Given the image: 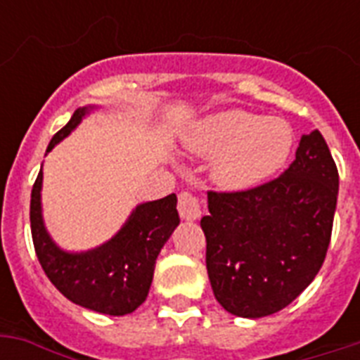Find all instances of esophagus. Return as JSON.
Returning a JSON list of instances; mask_svg holds the SVG:
<instances>
[{"instance_id": "esophagus-1", "label": "esophagus", "mask_w": 360, "mask_h": 360, "mask_svg": "<svg viewBox=\"0 0 360 360\" xmlns=\"http://www.w3.org/2000/svg\"><path fill=\"white\" fill-rule=\"evenodd\" d=\"M177 211L183 220H198L203 213L202 200L188 191L181 192L179 200H177Z\"/></svg>"}]
</instances>
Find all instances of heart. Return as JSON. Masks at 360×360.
<instances>
[{"label": "heart", "instance_id": "b5f03b06", "mask_svg": "<svg viewBox=\"0 0 360 360\" xmlns=\"http://www.w3.org/2000/svg\"><path fill=\"white\" fill-rule=\"evenodd\" d=\"M192 155L213 158V181L226 191H246L278 172L290 157L293 134L276 117L222 110L196 121L183 136Z\"/></svg>", "mask_w": 360, "mask_h": 360}]
</instances>
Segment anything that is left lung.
<instances>
[{"instance_id": "obj_1", "label": "left lung", "mask_w": 360, "mask_h": 360, "mask_svg": "<svg viewBox=\"0 0 360 360\" xmlns=\"http://www.w3.org/2000/svg\"><path fill=\"white\" fill-rule=\"evenodd\" d=\"M338 169L319 130L302 134L276 179L240 192H207L205 263L217 301L263 318L295 301L323 265L333 233Z\"/></svg>"}]
</instances>
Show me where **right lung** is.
<instances>
[{"mask_svg":"<svg viewBox=\"0 0 360 360\" xmlns=\"http://www.w3.org/2000/svg\"><path fill=\"white\" fill-rule=\"evenodd\" d=\"M89 108H78L63 129L48 143H56L75 130ZM42 168L31 191V237L44 273L69 301L95 312L124 316L146 301L153 282L155 262L164 243L179 224L177 196L141 203L112 237L93 250L72 254L61 250L48 236L41 213Z\"/></svg>","mask_w":360,"mask_h":360,"instance_id":"right-lung-1","label":"right lung"}]
</instances>
